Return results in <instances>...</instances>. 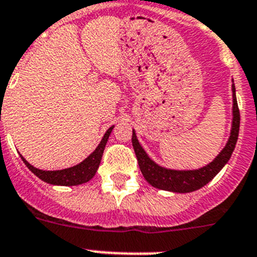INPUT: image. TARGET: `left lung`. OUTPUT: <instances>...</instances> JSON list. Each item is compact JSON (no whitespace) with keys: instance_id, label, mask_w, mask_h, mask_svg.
<instances>
[{"instance_id":"left-lung-1","label":"left lung","mask_w":257,"mask_h":257,"mask_svg":"<svg viewBox=\"0 0 257 257\" xmlns=\"http://www.w3.org/2000/svg\"><path fill=\"white\" fill-rule=\"evenodd\" d=\"M233 89V124L230 137L223 151L216 156L212 163L206 165L205 168H201L198 170H187V172H178V170H170L155 164L150 159L138 142L136 133L133 131L132 136V143L133 149L137 156L138 165H140L141 172H142L145 179L149 182L155 188L164 189V191L179 192V193H187V192H193L196 189H200L201 187L206 186L210 180L218 174L224 165L228 163V160L232 156L234 151L235 143L238 140V132H239V108H238L237 98H235V88L234 84H232Z\"/></svg>"}]
</instances>
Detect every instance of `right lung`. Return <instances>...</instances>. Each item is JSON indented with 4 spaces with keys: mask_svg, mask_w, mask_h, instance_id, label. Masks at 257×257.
<instances>
[{
    "mask_svg": "<svg viewBox=\"0 0 257 257\" xmlns=\"http://www.w3.org/2000/svg\"><path fill=\"white\" fill-rule=\"evenodd\" d=\"M114 126H110L107 132L105 133L103 138L101 140L100 145L97 146V149L89 155L84 161H82L78 165L73 166V168L64 169V170H55V172H46V170H39V169L34 168L31 164L25 160L24 157H22L25 165L32 173L37 175L39 179H42L43 182L50 184H56V186H78V184L87 183L88 180L93 178L96 174L97 169L100 166L101 159H102L103 150H105L106 142L108 140V136L111 133Z\"/></svg>",
    "mask_w": 257,
    "mask_h": 257,
    "instance_id": "add662e5",
    "label": "right lung"
}]
</instances>
